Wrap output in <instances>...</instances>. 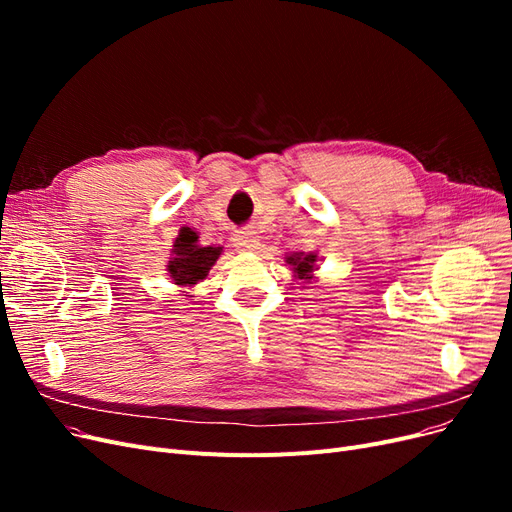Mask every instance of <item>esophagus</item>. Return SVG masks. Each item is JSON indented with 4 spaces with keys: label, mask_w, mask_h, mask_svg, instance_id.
<instances>
[{
    "label": "esophagus",
    "mask_w": 512,
    "mask_h": 512,
    "mask_svg": "<svg viewBox=\"0 0 512 512\" xmlns=\"http://www.w3.org/2000/svg\"><path fill=\"white\" fill-rule=\"evenodd\" d=\"M235 245L239 247L241 252H252V250H256V247H258V237H256V232H254V230H250V228L237 230V235H235Z\"/></svg>",
    "instance_id": "34e87169"
}]
</instances>
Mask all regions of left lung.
<instances>
[{"label":"left lung","instance_id":"left-lung-1","mask_svg":"<svg viewBox=\"0 0 512 512\" xmlns=\"http://www.w3.org/2000/svg\"><path fill=\"white\" fill-rule=\"evenodd\" d=\"M314 262H316V256L314 254H292L288 256V265H292L294 273L299 275V280H307V275L314 271Z\"/></svg>","mask_w":512,"mask_h":512}]
</instances>
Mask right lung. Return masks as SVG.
<instances>
[{
  "label": "right lung",
  "mask_w": 512,
  "mask_h": 512,
  "mask_svg": "<svg viewBox=\"0 0 512 512\" xmlns=\"http://www.w3.org/2000/svg\"><path fill=\"white\" fill-rule=\"evenodd\" d=\"M175 258L168 262L170 277L175 284L194 286L205 280L209 269L220 258L222 247H203L198 245V235L190 228H183L175 241Z\"/></svg>",
  "instance_id": "obj_1"
}]
</instances>
